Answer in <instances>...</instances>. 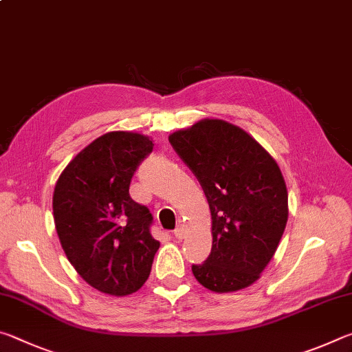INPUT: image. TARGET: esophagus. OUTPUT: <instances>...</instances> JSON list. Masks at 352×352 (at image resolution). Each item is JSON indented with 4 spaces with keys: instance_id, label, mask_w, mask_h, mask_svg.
<instances>
[{
    "instance_id": "34e87169",
    "label": "esophagus",
    "mask_w": 352,
    "mask_h": 352,
    "mask_svg": "<svg viewBox=\"0 0 352 352\" xmlns=\"http://www.w3.org/2000/svg\"><path fill=\"white\" fill-rule=\"evenodd\" d=\"M184 234H186V230H184V226H178V228H177V230H174V236L177 237V239H178V241H180V239H183V237H184Z\"/></svg>"
}]
</instances>
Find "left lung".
I'll return each mask as SVG.
<instances>
[{
    "mask_svg": "<svg viewBox=\"0 0 352 352\" xmlns=\"http://www.w3.org/2000/svg\"><path fill=\"white\" fill-rule=\"evenodd\" d=\"M197 177L212 219V248L192 273L217 294L258 281L275 254L289 217L287 188L272 155L245 130L201 119L169 136Z\"/></svg>",
    "mask_w": 352,
    "mask_h": 352,
    "instance_id": "left-lung-1",
    "label": "left lung"
}]
</instances>
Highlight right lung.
<instances>
[{"label":"right lung","instance_id":"1","mask_svg":"<svg viewBox=\"0 0 352 352\" xmlns=\"http://www.w3.org/2000/svg\"><path fill=\"white\" fill-rule=\"evenodd\" d=\"M152 148L148 136L109 132L77 153L56 183L52 211L63 252L104 294L124 296L141 289L160 248L151 234V211L129 194Z\"/></svg>","mask_w":352,"mask_h":352}]
</instances>
